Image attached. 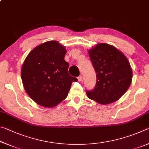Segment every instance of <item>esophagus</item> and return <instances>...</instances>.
<instances>
[{"label":"esophagus","instance_id":"esophagus-1","mask_svg":"<svg viewBox=\"0 0 149 149\" xmlns=\"http://www.w3.org/2000/svg\"><path fill=\"white\" fill-rule=\"evenodd\" d=\"M77 79H78V81H82V76H81V75H79V76H78Z\"/></svg>","mask_w":149,"mask_h":149}]
</instances>
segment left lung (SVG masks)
<instances>
[{
    "instance_id": "8db88e82",
    "label": "left lung",
    "mask_w": 149,
    "mask_h": 149,
    "mask_svg": "<svg viewBox=\"0 0 149 149\" xmlns=\"http://www.w3.org/2000/svg\"><path fill=\"white\" fill-rule=\"evenodd\" d=\"M97 77L95 88L86 91L88 98L102 104L116 101L132 83V70L127 58L116 48L98 44L89 51Z\"/></svg>"
}]
</instances>
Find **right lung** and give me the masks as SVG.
Returning <instances> with one entry per match:
<instances>
[{
    "instance_id": "1",
    "label": "right lung",
    "mask_w": 149,
    "mask_h": 149,
    "mask_svg": "<svg viewBox=\"0 0 149 149\" xmlns=\"http://www.w3.org/2000/svg\"><path fill=\"white\" fill-rule=\"evenodd\" d=\"M64 47L55 41H48L33 49L22 68L24 89L37 104L54 107L67 97L76 77L68 73L69 63Z\"/></svg>"
}]
</instances>
